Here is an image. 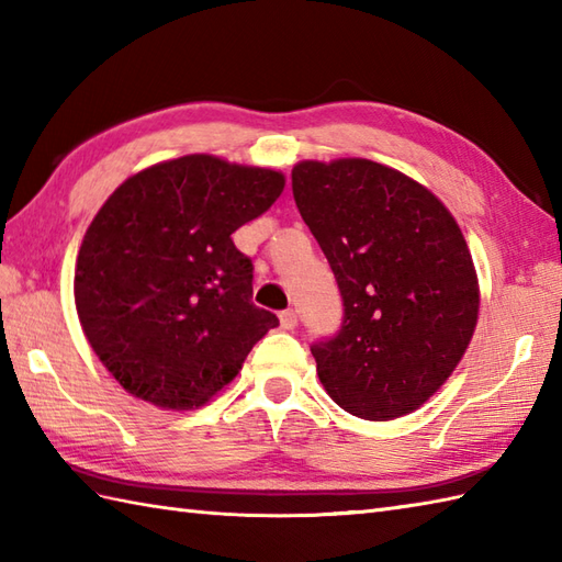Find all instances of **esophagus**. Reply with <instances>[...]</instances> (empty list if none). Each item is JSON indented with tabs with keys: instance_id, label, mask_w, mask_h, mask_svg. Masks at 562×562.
<instances>
[{
	"instance_id": "1",
	"label": "esophagus",
	"mask_w": 562,
	"mask_h": 562,
	"mask_svg": "<svg viewBox=\"0 0 562 562\" xmlns=\"http://www.w3.org/2000/svg\"><path fill=\"white\" fill-rule=\"evenodd\" d=\"M296 321H300V318H296V312H292V308H288V312L280 314V324H282L284 330H294Z\"/></svg>"
}]
</instances>
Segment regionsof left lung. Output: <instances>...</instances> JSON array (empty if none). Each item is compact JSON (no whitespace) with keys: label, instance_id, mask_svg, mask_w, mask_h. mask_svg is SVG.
I'll use <instances>...</instances> for the list:
<instances>
[{"label":"left lung","instance_id":"1","mask_svg":"<svg viewBox=\"0 0 562 562\" xmlns=\"http://www.w3.org/2000/svg\"><path fill=\"white\" fill-rule=\"evenodd\" d=\"M292 193L342 296L340 330L312 345L321 384L362 420L420 408L479 321L457 220L425 186L369 159L296 164Z\"/></svg>","mask_w":562,"mask_h":562}]
</instances>
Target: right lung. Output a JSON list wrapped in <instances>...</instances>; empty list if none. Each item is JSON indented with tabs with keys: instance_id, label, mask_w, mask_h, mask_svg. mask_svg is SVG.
I'll return each mask as SVG.
<instances>
[{
	"instance_id": "add662e5",
	"label": "right lung",
	"mask_w": 562,
	"mask_h": 562,
	"mask_svg": "<svg viewBox=\"0 0 562 562\" xmlns=\"http://www.w3.org/2000/svg\"><path fill=\"white\" fill-rule=\"evenodd\" d=\"M284 188L258 166L188 154L130 176L83 234L75 304L93 352L127 393L166 411L205 405L278 316L232 241Z\"/></svg>"
}]
</instances>
